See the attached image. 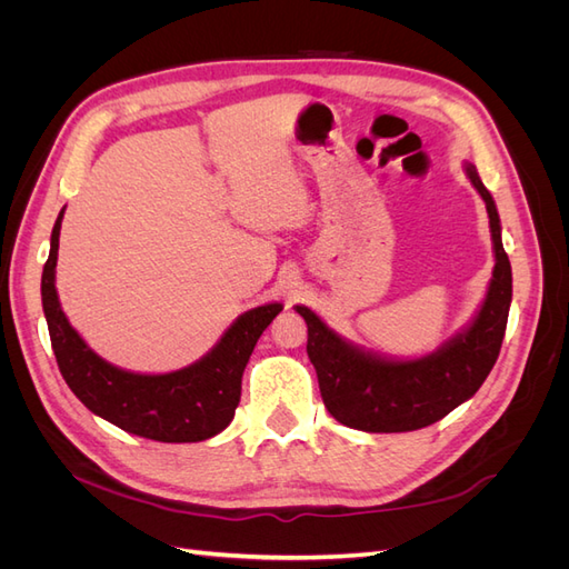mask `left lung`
I'll list each match as a JSON object with an SVG mask.
<instances>
[{"mask_svg": "<svg viewBox=\"0 0 569 569\" xmlns=\"http://www.w3.org/2000/svg\"><path fill=\"white\" fill-rule=\"evenodd\" d=\"M487 203L493 239V278L468 330L418 360H385L351 347L311 308L297 306L308 325V358L318 372L322 403L341 425L363 432H412L446 418L487 380L508 325L512 272L501 242V220L472 163L465 166Z\"/></svg>", "mask_w": 569, "mask_h": 569, "instance_id": "8db88e82", "label": "left lung"}]
</instances>
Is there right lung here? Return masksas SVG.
Here are the masks:
<instances>
[{
    "label": "right lung",
    "mask_w": 569,
    "mask_h": 569,
    "mask_svg": "<svg viewBox=\"0 0 569 569\" xmlns=\"http://www.w3.org/2000/svg\"><path fill=\"white\" fill-rule=\"evenodd\" d=\"M61 218L63 211L51 230V249L42 270V308L66 385L94 416L137 437L184 443L222 432L234 418L242 372L256 341L282 306L266 303L239 316L216 347L189 368L168 375L113 368L80 339L61 311L54 287Z\"/></svg>",
    "instance_id": "1"
}]
</instances>
